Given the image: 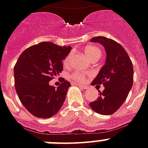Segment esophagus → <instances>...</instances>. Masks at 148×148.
Masks as SVG:
<instances>
[{
  "label": "esophagus",
  "instance_id": "obj_1",
  "mask_svg": "<svg viewBox=\"0 0 148 148\" xmlns=\"http://www.w3.org/2000/svg\"><path fill=\"white\" fill-rule=\"evenodd\" d=\"M77 85L78 86H79V87H80V88H82V89H84V90H86V89H87V86H85V85H82V84H77Z\"/></svg>",
  "mask_w": 148,
  "mask_h": 148
}]
</instances>
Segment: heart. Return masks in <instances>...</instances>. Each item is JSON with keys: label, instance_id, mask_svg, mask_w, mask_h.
I'll return each instance as SVG.
<instances>
[{"label": "heart", "instance_id": "b5f03b06", "mask_svg": "<svg viewBox=\"0 0 148 148\" xmlns=\"http://www.w3.org/2000/svg\"><path fill=\"white\" fill-rule=\"evenodd\" d=\"M84 51L85 55L87 56L90 61H94V60H98L99 58L101 57V51L97 47L93 46V45H87L84 49ZM71 55H68L67 57L64 58L63 61L64 65L68 66L69 64V62H70ZM69 77L71 79L76 81H79V82H82L84 80V76L80 72H73L71 74H69Z\"/></svg>", "mask_w": 148, "mask_h": 148}]
</instances>
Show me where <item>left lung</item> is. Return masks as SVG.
I'll list each match as a JSON object with an SVG mask.
<instances>
[{
    "instance_id": "8db88e82",
    "label": "left lung",
    "mask_w": 148,
    "mask_h": 148,
    "mask_svg": "<svg viewBox=\"0 0 148 148\" xmlns=\"http://www.w3.org/2000/svg\"><path fill=\"white\" fill-rule=\"evenodd\" d=\"M92 42L100 43L106 50V58L97 77L91 85L103 84L97 100L90 103V106L101 115L116 112L125 101L133 85V64L128 53L119 43L104 36L91 39Z\"/></svg>"
}]
</instances>
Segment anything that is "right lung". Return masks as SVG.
Masks as SVG:
<instances>
[{"mask_svg": "<svg viewBox=\"0 0 148 148\" xmlns=\"http://www.w3.org/2000/svg\"><path fill=\"white\" fill-rule=\"evenodd\" d=\"M71 49V46L43 42L20 55L14 69L15 89L21 103L32 116L48 119L62 108L71 84L62 78V84L55 88L49 81L62 73V60Z\"/></svg>", "mask_w": 148, "mask_h": 148, "instance_id": "right-lung-1", "label": "right lung"}]
</instances>
